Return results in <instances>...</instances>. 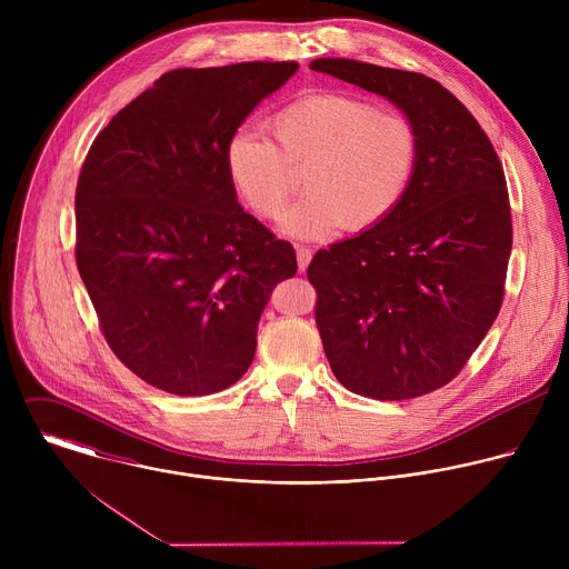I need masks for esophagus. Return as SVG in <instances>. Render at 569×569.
Segmentation results:
<instances>
[{
	"label": "esophagus",
	"instance_id": "34e87169",
	"mask_svg": "<svg viewBox=\"0 0 569 569\" xmlns=\"http://www.w3.org/2000/svg\"><path fill=\"white\" fill-rule=\"evenodd\" d=\"M310 259H312V252H310L308 248H297V266H299V272H306Z\"/></svg>",
	"mask_w": 569,
	"mask_h": 569
}]
</instances>
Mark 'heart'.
Masks as SVG:
<instances>
[{
	"instance_id": "b5f03b06",
	"label": "heart",
	"mask_w": 569,
	"mask_h": 569,
	"mask_svg": "<svg viewBox=\"0 0 569 569\" xmlns=\"http://www.w3.org/2000/svg\"><path fill=\"white\" fill-rule=\"evenodd\" d=\"M272 141L240 130L224 146V173L254 216L274 220L303 171L306 196L283 216L295 238H327L382 222L408 193L419 134L408 117L347 94H310L266 121Z\"/></svg>"
}]
</instances>
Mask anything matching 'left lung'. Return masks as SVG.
<instances>
[{
  "instance_id": "8db88e82",
  "label": "left lung",
  "mask_w": 569,
  "mask_h": 569,
  "mask_svg": "<svg viewBox=\"0 0 569 569\" xmlns=\"http://www.w3.org/2000/svg\"><path fill=\"white\" fill-rule=\"evenodd\" d=\"M310 69L387 99L419 134L400 204L308 266L323 353L353 393H430L461 371L502 306L513 236L502 164L435 78L349 58H317Z\"/></svg>"
}]
</instances>
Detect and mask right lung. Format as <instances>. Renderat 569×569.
<instances>
[{"label":"right lung","mask_w":569,"mask_h":569,"mask_svg":"<svg viewBox=\"0 0 569 569\" xmlns=\"http://www.w3.org/2000/svg\"><path fill=\"white\" fill-rule=\"evenodd\" d=\"M297 62L173 69L94 139L76 187V266L117 358L207 396L254 360L259 319L297 257L238 204L224 146Z\"/></svg>","instance_id":"obj_1"}]
</instances>
